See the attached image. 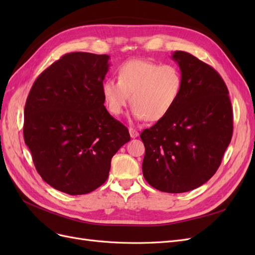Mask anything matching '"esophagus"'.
Masks as SVG:
<instances>
[{"instance_id": "1", "label": "esophagus", "mask_w": 255, "mask_h": 255, "mask_svg": "<svg viewBox=\"0 0 255 255\" xmlns=\"http://www.w3.org/2000/svg\"><path fill=\"white\" fill-rule=\"evenodd\" d=\"M128 132H129V135H130V137H132V138H136V137L139 136V132H138L137 129H135L132 127L128 128Z\"/></svg>"}]
</instances>
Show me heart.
Returning a JSON list of instances; mask_svg holds the SVG:
<instances>
[{
    "mask_svg": "<svg viewBox=\"0 0 255 255\" xmlns=\"http://www.w3.org/2000/svg\"><path fill=\"white\" fill-rule=\"evenodd\" d=\"M118 81L105 79L101 85L107 111L119 116L129 102L136 120L159 121L172 111L182 94L183 76L173 65L130 59L117 71Z\"/></svg>",
    "mask_w": 255,
    "mask_h": 255,
    "instance_id": "obj_1",
    "label": "heart"
}]
</instances>
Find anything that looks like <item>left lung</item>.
I'll return each instance as SVG.
<instances>
[{"label": "left lung", "instance_id": "8db88e82", "mask_svg": "<svg viewBox=\"0 0 255 255\" xmlns=\"http://www.w3.org/2000/svg\"><path fill=\"white\" fill-rule=\"evenodd\" d=\"M172 58L183 76L172 111L140 134L142 173L152 187L180 194L206 183L219 168L233 134L229 90L219 73L191 54Z\"/></svg>", "mask_w": 255, "mask_h": 255}]
</instances>
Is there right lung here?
Wrapping results in <instances>:
<instances>
[{"label":"right lung","instance_id":"add662e5","mask_svg":"<svg viewBox=\"0 0 255 255\" xmlns=\"http://www.w3.org/2000/svg\"><path fill=\"white\" fill-rule=\"evenodd\" d=\"M109 55L68 53L38 76L24 107L25 144L42 180L68 195H85L107 180L128 129L104 106Z\"/></svg>","mask_w":255,"mask_h":255}]
</instances>
